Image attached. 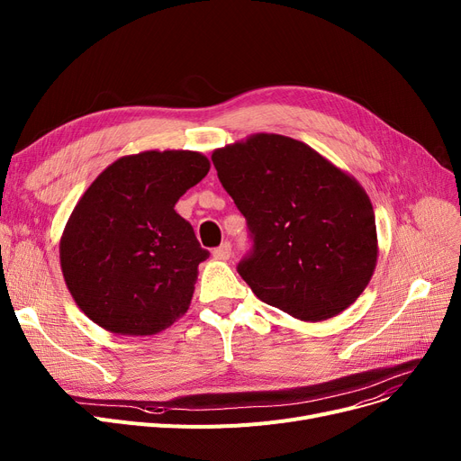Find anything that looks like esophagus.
Here are the masks:
<instances>
[{
	"instance_id": "esophagus-1",
	"label": "esophagus",
	"mask_w": 461,
	"mask_h": 461,
	"mask_svg": "<svg viewBox=\"0 0 461 461\" xmlns=\"http://www.w3.org/2000/svg\"><path fill=\"white\" fill-rule=\"evenodd\" d=\"M212 258L214 259H221V261H226L231 258V245L230 243H222L218 249L212 250Z\"/></svg>"
}]
</instances>
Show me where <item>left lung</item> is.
<instances>
[{"mask_svg":"<svg viewBox=\"0 0 461 461\" xmlns=\"http://www.w3.org/2000/svg\"><path fill=\"white\" fill-rule=\"evenodd\" d=\"M211 160L249 222L254 252L237 271L259 301L313 323L360 297L379 247L372 202L353 176L267 132L214 149Z\"/></svg>","mask_w":461,"mask_h":461,"instance_id":"1","label":"left lung"}]
</instances>
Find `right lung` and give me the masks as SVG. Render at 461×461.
Here are the masks:
<instances>
[{
    "mask_svg": "<svg viewBox=\"0 0 461 461\" xmlns=\"http://www.w3.org/2000/svg\"><path fill=\"white\" fill-rule=\"evenodd\" d=\"M209 167L198 151H141L112 162L82 194L59 261L72 299L93 323L151 336L185 316L209 252L176 203Z\"/></svg>",
    "mask_w": 461,
    "mask_h": 461,
    "instance_id": "right-lung-1",
    "label": "right lung"
}]
</instances>
